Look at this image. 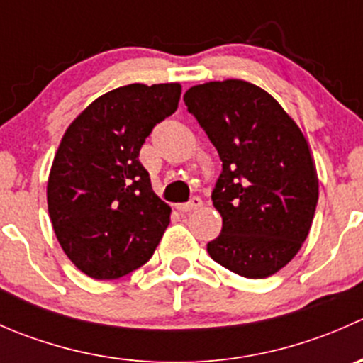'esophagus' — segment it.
<instances>
[{"label": "esophagus", "mask_w": 363, "mask_h": 363, "mask_svg": "<svg viewBox=\"0 0 363 363\" xmlns=\"http://www.w3.org/2000/svg\"><path fill=\"white\" fill-rule=\"evenodd\" d=\"M199 207H202V200H200L199 196H193V199L186 203H177V211L181 212H193Z\"/></svg>", "instance_id": "esophagus-1"}]
</instances>
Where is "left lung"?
<instances>
[{"label": "left lung", "instance_id": "1", "mask_svg": "<svg viewBox=\"0 0 363 363\" xmlns=\"http://www.w3.org/2000/svg\"><path fill=\"white\" fill-rule=\"evenodd\" d=\"M184 104L223 161L212 191L223 228L208 255L242 277L272 276L300 251L316 211L320 184L306 137L276 98L246 80L193 86Z\"/></svg>", "mask_w": 363, "mask_h": 363}]
</instances>
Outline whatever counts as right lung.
I'll list each match as a JSON object with an SVG mask.
<instances>
[{"label":"right lung","mask_w":363,"mask_h":363,"mask_svg":"<svg viewBox=\"0 0 363 363\" xmlns=\"http://www.w3.org/2000/svg\"><path fill=\"white\" fill-rule=\"evenodd\" d=\"M181 84H130L101 94L73 119L54 156L47 205L73 265L117 279L149 262L170 212L138 161L152 128L177 111Z\"/></svg>","instance_id":"obj_1"}]
</instances>
